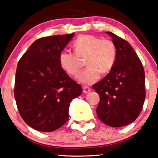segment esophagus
I'll return each instance as SVG.
<instances>
[{
  "label": "esophagus",
  "mask_w": 158,
  "mask_h": 158,
  "mask_svg": "<svg viewBox=\"0 0 158 158\" xmlns=\"http://www.w3.org/2000/svg\"><path fill=\"white\" fill-rule=\"evenodd\" d=\"M82 88H83V93H84V94H87V93H89L90 91H91V89L89 87L83 86Z\"/></svg>",
  "instance_id": "obj_1"
}]
</instances>
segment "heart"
Returning a JSON list of instances; mask_svg holds the SVG:
<instances>
[{
  "label": "heart",
  "mask_w": 158,
  "mask_h": 158,
  "mask_svg": "<svg viewBox=\"0 0 158 158\" xmlns=\"http://www.w3.org/2000/svg\"><path fill=\"white\" fill-rule=\"evenodd\" d=\"M75 54L63 51L60 55V64L68 75L77 77L82 69L83 62L87 68L79 77L85 84H93L102 75L109 73L117 58V48L113 40L90 35L79 36L74 41Z\"/></svg>",
  "instance_id": "b5f03b06"
}]
</instances>
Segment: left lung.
<instances>
[{
  "label": "left lung",
  "instance_id": "1",
  "mask_svg": "<svg viewBox=\"0 0 158 158\" xmlns=\"http://www.w3.org/2000/svg\"><path fill=\"white\" fill-rule=\"evenodd\" d=\"M117 48L113 69L93 85L99 95L96 113L104 123L113 127L126 126L141 112L146 98L145 73L141 61L128 42L107 31Z\"/></svg>",
  "mask_w": 158,
  "mask_h": 158
}]
</instances>
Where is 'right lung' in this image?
<instances>
[{"instance_id": "1", "label": "right lung", "mask_w": 158, "mask_h": 158, "mask_svg": "<svg viewBox=\"0 0 158 158\" xmlns=\"http://www.w3.org/2000/svg\"><path fill=\"white\" fill-rule=\"evenodd\" d=\"M73 35L40 38L18 62L15 98L20 116L36 130L53 132L64 125L69 118L70 103L82 92L81 85L68 77L59 60Z\"/></svg>"}]
</instances>
